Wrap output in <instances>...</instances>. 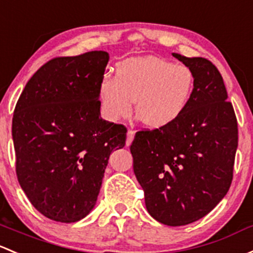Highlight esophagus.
<instances>
[{
    "label": "esophagus",
    "mask_w": 253,
    "mask_h": 253,
    "mask_svg": "<svg viewBox=\"0 0 253 253\" xmlns=\"http://www.w3.org/2000/svg\"><path fill=\"white\" fill-rule=\"evenodd\" d=\"M134 133L135 132L133 129H128V132H127V139H126V145L128 147V145H131L132 140L134 139Z\"/></svg>",
    "instance_id": "obj_1"
}]
</instances>
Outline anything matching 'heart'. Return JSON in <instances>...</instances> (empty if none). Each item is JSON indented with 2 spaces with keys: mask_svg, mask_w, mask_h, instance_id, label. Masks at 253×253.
<instances>
[{
  "mask_svg": "<svg viewBox=\"0 0 253 253\" xmlns=\"http://www.w3.org/2000/svg\"><path fill=\"white\" fill-rule=\"evenodd\" d=\"M195 86L189 66L155 55L119 63L116 76L104 75L98 84L100 110L105 119L118 121L133 110L144 126H169L187 109Z\"/></svg>",
  "mask_w": 253,
  "mask_h": 253,
  "instance_id": "heart-1",
  "label": "heart"
}]
</instances>
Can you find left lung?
Segmentation results:
<instances>
[{
	"label": "left lung",
	"instance_id": "8db88e82",
	"mask_svg": "<svg viewBox=\"0 0 253 253\" xmlns=\"http://www.w3.org/2000/svg\"><path fill=\"white\" fill-rule=\"evenodd\" d=\"M172 54L195 76L189 104L169 126L137 132L129 149L148 212L178 227L206 216L229 190L238 121L216 66Z\"/></svg>",
	"mask_w": 253,
	"mask_h": 253
}]
</instances>
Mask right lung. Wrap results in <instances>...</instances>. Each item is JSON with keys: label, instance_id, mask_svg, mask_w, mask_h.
<instances>
[{"label": "right lung", "instance_id": "right-lung-1", "mask_svg": "<svg viewBox=\"0 0 253 253\" xmlns=\"http://www.w3.org/2000/svg\"><path fill=\"white\" fill-rule=\"evenodd\" d=\"M109 54L53 58L33 75L14 109L15 172L33 206L74 223L92 211L111 151L127 128L100 118L98 84Z\"/></svg>", "mask_w": 253, "mask_h": 253}]
</instances>
